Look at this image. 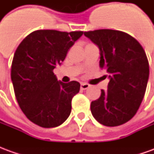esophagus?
Here are the masks:
<instances>
[{
    "label": "esophagus",
    "mask_w": 154,
    "mask_h": 154,
    "mask_svg": "<svg viewBox=\"0 0 154 154\" xmlns=\"http://www.w3.org/2000/svg\"><path fill=\"white\" fill-rule=\"evenodd\" d=\"M90 87V85L89 84L86 83V82H82L81 83V89L82 90H87Z\"/></svg>",
    "instance_id": "obj_1"
}]
</instances>
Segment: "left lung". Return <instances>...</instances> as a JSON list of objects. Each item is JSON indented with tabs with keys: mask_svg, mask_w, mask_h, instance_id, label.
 <instances>
[{
	"mask_svg": "<svg viewBox=\"0 0 154 154\" xmlns=\"http://www.w3.org/2000/svg\"><path fill=\"white\" fill-rule=\"evenodd\" d=\"M84 35L100 48V67L110 78L107 91L101 90L100 97L91 101V114L103 125H121L134 116L145 94L149 76L145 51L138 40L119 30L97 29Z\"/></svg>",
	"mask_w": 154,
	"mask_h": 154,
	"instance_id": "obj_1",
	"label": "left lung"
}]
</instances>
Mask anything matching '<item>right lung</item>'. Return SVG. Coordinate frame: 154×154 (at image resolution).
Returning <instances> with one entry per match:
<instances>
[{"label":"right lung","mask_w":154,"mask_h":154,"mask_svg":"<svg viewBox=\"0 0 154 154\" xmlns=\"http://www.w3.org/2000/svg\"><path fill=\"white\" fill-rule=\"evenodd\" d=\"M83 31L39 29L27 35L16 48L11 77L15 98L26 117L43 128L60 125L68 118L80 83L57 81L54 69L64 61Z\"/></svg>","instance_id":"add662e5"}]
</instances>
